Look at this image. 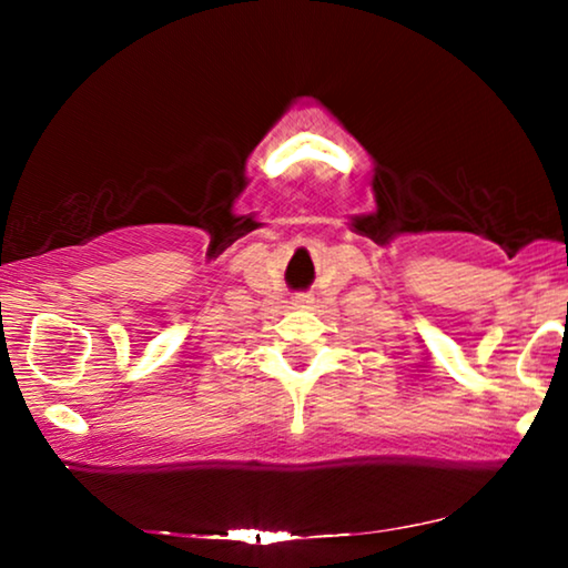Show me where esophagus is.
Here are the masks:
<instances>
[{"label": "esophagus", "mask_w": 568, "mask_h": 568, "mask_svg": "<svg viewBox=\"0 0 568 568\" xmlns=\"http://www.w3.org/2000/svg\"><path fill=\"white\" fill-rule=\"evenodd\" d=\"M310 294H297V297H294V305H300V307H305V305H310Z\"/></svg>", "instance_id": "34e87169"}]
</instances>
